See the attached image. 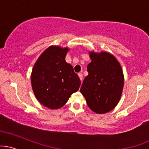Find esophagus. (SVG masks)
<instances>
[{
  "label": "esophagus",
  "mask_w": 149,
  "mask_h": 149,
  "mask_svg": "<svg viewBox=\"0 0 149 149\" xmlns=\"http://www.w3.org/2000/svg\"><path fill=\"white\" fill-rule=\"evenodd\" d=\"M78 75V76H79L80 79H81V82H82V81H83V74L81 73H79Z\"/></svg>",
  "instance_id": "esophagus-1"
}]
</instances>
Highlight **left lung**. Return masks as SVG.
<instances>
[{"label": "left lung", "instance_id": "8db88e82", "mask_svg": "<svg viewBox=\"0 0 149 149\" xmlns=\"http://www.w3.org/2000/svg\"><path fill=\"white\" fill-rule=\"evenodd\" d=\"M88 75L85 78L81 93L93 112L104 114L113 109L118 103L124 85V76L120 63L107 52L90 53Z\"/></svg>", "mask_w": 149, "mask_h": 149}]
</instances>
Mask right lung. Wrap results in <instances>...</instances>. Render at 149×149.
I'll list each match as a JSON object with an SVG mask.
<instances>
[{
	"label": "right lung",
	"mask_w": 149,
	"mask_h": 149,
	"mask_svg": "<svg viewBox=\"0 0 149 149\" xmlns=\"http://www.w3.org/2000/svg\"><path fill=\"white\" fill-rule=\"evenodd\" d=\"M67 52V48L50 47L42 53L32 69L34 93L41 104L50 109L63 107L81 85L73 66L65 61Z\"/></svg>",
	"instance_id": "right-lung-1"
}]
</instances>
